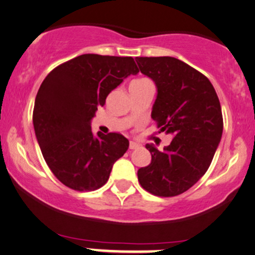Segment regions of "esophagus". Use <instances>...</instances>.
<instances>
[{
    "label": "esophagus",
    "mask_w": 255,
    "mask_h": 255,
    "mask_svg": "<svg viewBox=\"0 0 255 255\" xmlns=\"http://www.w3.org/2000/svg\"><path fill=\"white\" fill-rule=\"evenodd\" d=\"M139 147H140L139 143L134 142V141H130V142H129V148L130 149H136V148H139Z\"/></svg>",
    "instance_id": "34e87169"
}]
</instances>
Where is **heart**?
I'll use <instances>...</instances> for the list:
<instances>
[{
  "label": "heart",
  "instance_id": "obj_1",
  "mask_svg": "<svg viewBox=\"0 0 255 255\" xmlns=\"http://www.w3.org/2000/svg\"><path fill=\"white\" fill-rule=\"evenodd\" d=\"M143 81H146V79H136V81H134L133 83H131V84H134V83H140V82H143Z\"/></svg>",
  "mask_w": 255,
  "mask_h": 255
}]
</instances>
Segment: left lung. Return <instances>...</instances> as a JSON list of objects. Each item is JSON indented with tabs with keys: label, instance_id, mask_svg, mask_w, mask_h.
I'll return each mask as SVG.
<instances>
[{
	"label": "left lung",
	"instance_id": "8db88e82",
	"mask_svg": "<svg viewBox=\"0 0 255 255\" xmlns=\"http://www.w3.org/2000/svg\"><path fill=\"white\" fill-rule=\"evenodd\" d=\"M141 73L154 82L151 118L172 135L164 149L152 143L151 164L137 171L143 189L161 197L185 192L207 172L222 137L221 104L209 79L173 57H136Z\"/></svg>",
	"mask_w": 255,
	"mask_h": 255
}]
</instances>
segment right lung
I'll list each match as a JSON object with an SVG mask.
<instances>
[{
	"mask_svg": "<svg viewBox=\"0 0 255 255\" xmlns=\"http://www.w3.org/2000/svg\"><path fill=\"white\" fill-rule=\"evenodd\" d=\"M131 57L82 54L47 75L36 94L33 125L46 164L67 188L93 191L109 179L129 141L91 130L98 107L125 78L137 75Z\"/></svg>",
	"mask_w": 255,
	"mask_h": 255,
	"instance_id": "right-lung-1",
	"label": "right lung"
}]
</instances>
